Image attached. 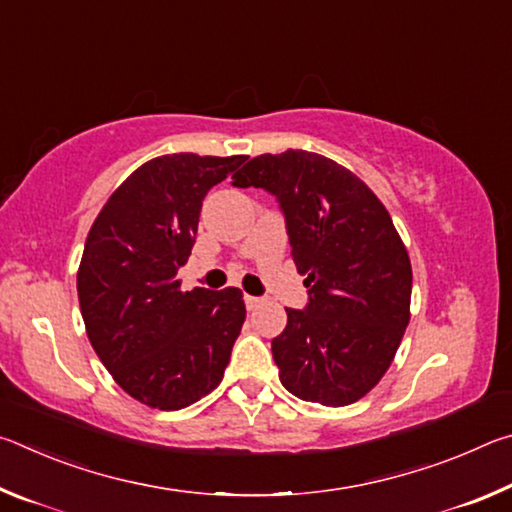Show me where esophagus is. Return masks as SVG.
<instances>
[{"label":"esophagus","instance_id":"34e87169","mask_svg":"<svg viewBox=\"0 0 512 512\" xmlns=\"http://www.w3.org/2000/svg\"><path fill=\"white\" fill-rule=\"evenodd\" d=\"M244 302H246V307L253 311V309H257L259 305H262V298H255V296H244Z\"/></svg>","mask_w":512,"mask_h":512}]
</instances>
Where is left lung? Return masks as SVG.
Here are the masks:
<instances>
[{
    "instance_id": "left-lung-1",
    "label": "left lung",
    "mask_w": 512,
    "mask_h": 512,
    "mask_svg": "<svg viewBox=\"0 0 512 512\" xmlns=\"http://www.w3.org/2000/svg\"><path fill=\"white\" fill-rule=\"evenodd\" d=\"M232 180L275 196L305 275L307 307L287 309L271 341L282 386L323 406L361 400L411 318V262L391 214L352 171L309 151L257 155Z\"/></svg>"
}]
</instances>
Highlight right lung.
I'll use <instances>...</instances> for the list:
<instances>
[{
	"mask_svg": "<svg viewBox=\"0 0 512 512\" xmlns=\"http://www.w3.org/2000/svg\"><path fill=\"white\" fill-rule=\"evenodd\" d=\"M246 155L173 153L135 169L85 239L76 289L88 339L124 391L178 411L221 384L246 320L241 291H180L203 198Z\"/></svg>",
	"mask_w": 512,
	"mask_h": 512,
	"instance_id": "right-lung-1",
	"label": "right lung"
}]
</instances>
